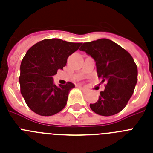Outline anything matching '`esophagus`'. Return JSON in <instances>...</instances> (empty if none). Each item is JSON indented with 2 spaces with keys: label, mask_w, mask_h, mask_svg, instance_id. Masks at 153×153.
Returning <instances> with one entry per match:
<instances>
[{
  "label": "esophagus",
  "mask_w": 153,
  "mask_h": 153,
  "mask_svg": "<svg viewBox=\"0 0 153 153\" xmlns=\"http://www.w3.org/2000/svg\"><path fill=\"white\" fill-rule=\"evenodd\" d=\"M79 87L82 90V91H83V93H88L89 90L87 88H86V87H83V86H79Z\"/></svg>",
  "instance_id": "obj_1"
}]
</instances>
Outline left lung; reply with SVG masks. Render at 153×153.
I'll return each instance as SVG.
<instances>
[{
    "instance_id": "1",
    "label": "left lung",
    "mask_w": 153,
    "mask_h": 153,
    "mask_svg": "<svg viewBox=\"0 0 153 153\" xmlns=\"http://www.w3.org/2000/svg\"><path fill=\"white\" fill-rule=\"evenodd\" d=\"M96 62L99 77L107 82L96 103L90 104L97 114L109 117L125 108L134 92L138 70L133 58L115 42L102 38L84 43L79 48Z\"/></svg>"
}]
</instances>
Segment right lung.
<instances>
[{
  "instance_id": "add662e5",
  "label": "right lung",
  "mask_w": 153,
  "mask_h": 153,
  "mask_svg": "<svg viewBox=\"0 0 153 153\" xmlns=\"http://www.w3.org/2000/svg\"><path fill=\"white\" fill-rule=\"evenodd\" d=\"M80 45L61 39H45L28 50L21 62L19 83L21 94L32 111L49 117L65 107L75 85L68 82L56 86L53 76L58 70H63L68 56Z\"/></svg>"
}]
</instances>
